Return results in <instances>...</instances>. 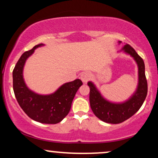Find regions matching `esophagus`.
<instances>
[{
  "instance_id": "34e87169",
  "label": "esophagus",
  "mask_w": 158,
  "mask_h": 158,
  "mask_svg": "<svg viewBox=\"0 0 158 158\" xmlns=\"http://www.w3.org/2000/svg\"><path fill=\"white\" fill-rule=\"evenodd\" d=\"M81 80L83 81L84 83H86L89 79L91 78V74L88 72H83L81 74Z\"/></svg>"
}]
</instances>
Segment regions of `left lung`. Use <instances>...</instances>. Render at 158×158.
I'll return each mask as SVG.
<instances>
[{
	"instance_id": "obj_1",
	"label": "left lung",
	"mask_w": 158,
	"mask_h": 158,
	"mask_svg": "<svg viewBox=\"0 0 158 158\" xmlns=\"http://www.w3.org/2000/svg\"><path fill=\"white\" fill-rule=\"evenodd\" d=\"M119 41V44H121ZM120 51L131 56L138 68V83L137 89L127 100L123 102H113L101 94L92 81H88L90 88V105L96 117L103 122L118 124L132 117L142 106L148 91L147 81L145 74V64L142 58L129 44L123 47Z\"/></svg>"
}]
</instances>
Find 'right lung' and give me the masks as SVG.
<instances>
[{
    "instance_id": "right-lung-1",
    "label": "right lung",
    "mask_w": 158,
    "mask_h": 158,
    "mask_svg": "<svg viewBox=\"0 0 158 158\" xmlns=\"http://www.w3.org/2000/svg\"><path fill=\"white\" fill-rule=\"evenodd\" d=\"M44 44L35 45L32 50L23 52L18 61L13 72V90L19 106L33 120L45 124H56L68 115L72 102L82 81L77 79L61 85L54 93L39 94L27 86L23 70L27 59L35 49Z\"/></svg>"
}]
</instances>
